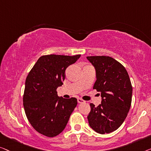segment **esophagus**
Returning <instances> with one entry per match:
<instances>
[{"label": "esophagus", "instance_id": "obj_1", "mask_svg": "<svg viewBox=\"0 0 151 151\" xmlns=\"http://www.w3.org/2000/svg\"><path fill=\"white\" fill-rule=\"evenodd\" d=\"M77 101L78 103H85V101H83V100L81 99H77Z\"/></svg>", "mask_w": 151, "mask_h": 151}]
</instances>
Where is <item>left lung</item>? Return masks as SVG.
<instances>
[{"instance_id":"obj_1","label":"left lung","mask_w":151,"mask_h":151,"mask_svg":"<svg viewBox=\"0 0 151 151\" xmlns=\"http://www.w3.org/2000/svg\"><path fill=\"white\" fill-rule=\"evenodd\" d=\"M87 59L96 70L93 89L101 93V103H90L89 124L96 132L105 134L118 129L129 113L132 100V86L125 68L109 56H90Z\"/></svg>"}]
</instances>
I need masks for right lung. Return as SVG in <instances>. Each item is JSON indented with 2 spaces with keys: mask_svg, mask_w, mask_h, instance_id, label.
Wrapping results in <instances>:
<instances>
[{
  "mask_svg": "<svg viewBox=\"0 0 151 151\" xmlns=\"http://www.w3.org/2000/svg\"><path fill=\"white\" fill-rule=\"evenodd\" d=\"M80 57L43 55L27 76L23 96L25 114L35 130L45 136L55 137L62 132L77 105L76 98H59L57 88L63 85L67 68Z\"/></svg>",
  "mask_w": 151,
  "mask_h": 151,
  "instance_id": "add662e5",
  "label": "right lung"
}]
</instances>
